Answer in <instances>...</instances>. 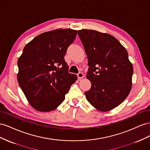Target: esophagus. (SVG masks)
I'll use <instances>...</instances> for the list:
<instances>
[{
    "label": "esophagus",
    "mask_w": 150,
    "mask_h": 150,
    "mask_svg": "<svg viewBox=\"0 0 150 150\" xmlns=\"http://www.w3.org/2000/svg\"><path fill=\"white\" fill-rule=\"evenodd\" d=\"M77 76H78V78L79 79H83L84 77V75L83 73L82 72H80L79 73V74H77Z\"/></svg>",
    "instance_id": "esophagus-1"
}]
</instances>
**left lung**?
<instances>
[{
    "label": "left lung",
    "mask_w": 150,
    "mask_h": 150,
    "mask_svg": "<svg viewBox=\"0 0 150 150\" xmlns=\"http://www.w3.org/2000/svg\"><path fill=\"white\" fill-rule=\"evenodd\" d=\"M78 35L87 54V78L92 86L85 92L93 108L106 112L126 99L132 88L133 66L116 38L95 30L81 29Z\"/></svg>",
    "instance_id": "8db88e82"
}]
</instances>
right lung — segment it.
<instances>
[{
  "instance_id": "right-lung-1",
  "label": "right lung",
  "mask_w": 150,
  "mask_h": 150,
  "mask_svg": "<svg viewBox=\"0 0 150 150\" xmlns=\"http://www.w3.org/2000/svg\"><path fill=\"white\" fill-rule=\"evenodd\" d=\"M77 31L58 29L35 37L25 46L18 61V81L33 108L40 112L56 109L65 100L77 75L68 73L64 57Z\"/></svg>"
}]
</instances>
